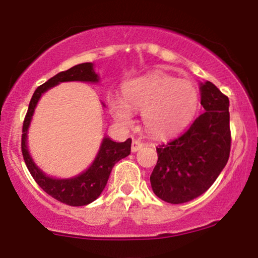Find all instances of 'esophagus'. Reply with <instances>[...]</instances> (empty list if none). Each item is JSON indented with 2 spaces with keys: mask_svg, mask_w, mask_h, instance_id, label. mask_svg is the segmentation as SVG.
I'll use <instances>...</instances> for the list:
<instances>
[{
  "mask_svg": "<svg viewBox=\"0 0 258 258\" xmlns=\"http://www.w3.org/2000/svg\"><path fill=\"white\" fill-rule=\"evenodd\" d=\"M144 143H141L140 140H133L132 141V152H137V151H139L140 148H143L144 147Z\"/></svg>",
  "mask_w": 258,
  "mask_h": 258,
  "instance_id": "1",
  "label": "esophagus"
}]
</instances>
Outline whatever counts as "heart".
<instances>
[{"label":"heart","mask_w":258,"mask_h":258,"mask_svg":"<svg viewBox=\"0 0 258 258\" xmlns=\"http://www.w3.org/2000/svg\"><path fill=\"white\" fill-rule=\"evenodd\" d=\"M199 94L193 83L164 74H152L126 85L124 99H111V110L121 124L132 121V111H144V124L152 134L179 132L194 117Z\"/></svg>","instance_id":"1"}]
</instances>
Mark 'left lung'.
Wrapping results in <instances>:
<instances>
[{"label":"left lung","instance_id":"left-lung-1","mask_svg":"<svg viewBox=\"0 0 258 258\" xmlns=\"http://www.w3.org/2000/svg\"><path fill=\"white\" fill-rule=\"evenodd\" d=\"M200 91L205 113L186 132L157 147L151 186L159 199L173 205L208 190L229 159V99L210 82L201 84Z\"/></svg>","mask_w":258,"mask_h":258}]
</instances>
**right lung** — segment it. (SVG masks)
Here are the masks:
<instances>
[{
	"label": "right lung",
	"mask_w": 258,
	"mask_h": 258,
	"mask_svg": "<svg viewBox=\"0 0 258 258\" xmlns=\"http://www.w3.org/2000/svg\"><path fill=\"white\" fill-rule=\"evenodd\" d=\"M98 82V75L93 71L92 63L78 64L69 69L67 71H61L52 78H50L44 84L38 86L32 94V98L29 104L28 112L25 114L23 121V128H22V154L27 165L31 176L37 182L39 187L52 197L56 200L60 201L65 205L72 207L86 206L93 202L101 194L106 186L108 177H110L111 170L113 166L119 160L124 159L131 153V144L132 140L128 139L124 143H115L110 138H104L101 143L100 150L98 152L93 164L79 175L71 177V179H52L45 175L35 162L32 161L28 152L27 147V132L30 125L32 114H34L35 107L37 105L42 93L46 90L51 89L52 86L59 84L61 82Z\"/></svg>",
	"instance_id": "1"
}]
</instances>
